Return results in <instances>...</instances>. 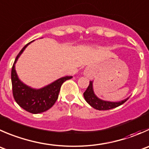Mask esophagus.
Here are the masks:
<instances>
[{
	"mask_svg": "<svg viewBox=\"0 0 149 149\" xmlns=\"http://www.w3.org/2000/svg\"><path fill=\"white\" fill-rule=\"evenodd\" d=\"M85 74H86V76H89V73H88V72H86V73H85Z\"/></svg>",
	"mask_w": 149,
	"mask_h": 149,
	"instance_id": "esophagus-1",
	"label": "esophagus"
}]
</instances>
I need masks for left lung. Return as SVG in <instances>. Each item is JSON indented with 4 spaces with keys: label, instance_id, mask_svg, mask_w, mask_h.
<instances>
[{
    "label": "left lung",
    "instance_id": "obj_1",
    "mask_svg": "<svg viewBox=\"0 0 149 149\" xmlns=\"http://www.w3.org/2000/svg\"><path fill=\"white\" fill-rule=\"evenodd\" d=\"M92 83H93L92 81H89V84L88 86L87 89L84 92V97L85 100L92 108H95V109L99 110V111L112 109V108H116V107L122 105L128 100V98H127V99L124 100L122 101H119V102H109V101H105L99 99L94 93Z\"/></svg>",
    "mask_w": 149,
    "mask_h": 149
}]
</instances>
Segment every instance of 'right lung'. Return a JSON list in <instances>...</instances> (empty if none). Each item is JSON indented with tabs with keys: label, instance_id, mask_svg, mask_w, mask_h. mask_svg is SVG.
Instances as JSON below:
<instances>
[{
	"label": "right lung",
	"instance_id": "obj_1",
	"mask_svg": "<svg viewBox=\"0 0 149 149\" xmlns=\"http://www.w3.org/2000/svg\"><path fill=\"white\" fill-rule=\"evenodd\" d=\"M31 42L26 44L22 49L13 64L11 69L12 92L14 100L21 108L30 113H40L47 111L54 105L58 98L62 84L66 80L71 79L72 76L60 78L53 83L38 89H33L23 84L17 76L14 65L24 49Z\"/></svg>",
	"mask_w": 149,
	"mask_h": 149
}]
</instances>
